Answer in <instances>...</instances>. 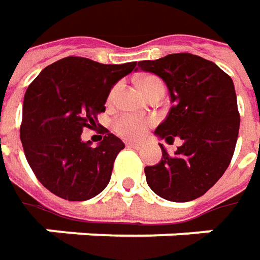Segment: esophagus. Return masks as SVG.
I'll return each instance as SVG.
<instances>
[{
	"label": "esophagus",
	"mask_w": 260,
	"mask_h": 260,
	"mask_svg": "<svg viewBox=\"0 0 260 260\" xmlns=\"http://www.w3.org/2000/svg\"><path fill=\"white\" fill-rule=\"evenodd\" d=\"M125 146H127V147H132V149H140V147H142L140 143H135V142H127Z\"/></svg>",
	"instance_id": "obj_1"
}]
</instances>
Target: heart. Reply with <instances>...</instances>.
Listing matches in <instances>:
<instances>
[{
  "mask_svg": "<svg viewBox=\"0 0 260 260\" xmlns=\"http://www.w3.org/2000/svg\"><path fill=\"white\" fill-rule=\"evenodd\" d=\"M139 86L143 91V94L146 96H150L157 89H165L164 82L157 78V76H143L139 79ZM118 86L115 85L108 95V100L113 101L117 95ZM153 124V121L150 118H142L133 114H123L120 115L114 123V130L118 136H121L123 139L127 140H139L142 139L145 133L147 132V128Z\"/></svg>",
  "mask_w": 260,
  "mask_h": 260,
  "instance_id": "obj_1",
  "label": "heart"
}]
</instances>
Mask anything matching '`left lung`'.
<instances>
[{"instance_id":"8db88e82","label":"left lung","mask_w":260,"mask_h":260,"mask_svg":"<svg viewBox=\"0 0 260 260\" xmlns=\"http://www.w3.org/2000/svg\"><path fill=\"white\" fill-rule=\"evenodd\" d=\"M169 89L172 107L155 135L174 143V156L162 145L157 165L146 166L147 185L159 197L186 203L204 195L223 176L235 153L240 115L232 78L214 62L191 53H174L139 62Z\"/></svg>"}]
</instances>
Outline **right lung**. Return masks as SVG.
Here are the masks:
<instances>
[{
  "mask_svg": "<svg viewBox=\"0 0 260 260\" xmlns=\"http://www.w3.org/2000/svg\"><path fill=\"white\" fill-rule=\"evenodd\" d=\"M136 69V62L104 65L68 56L46 66L28 85L23 103L20 139L36 178L68 201H86L110 182L124 143L103 128L96 147L81 133L96 125L115 82Z\"/></svg>",
  "mask_w": 260,
  "mask_h": 260,
  "instance_id": "right-lung-1",
  "label": "right lung"
}]
</instances>
